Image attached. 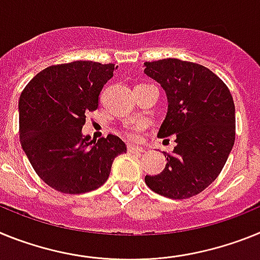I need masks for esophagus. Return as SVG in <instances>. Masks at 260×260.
<instances>
[{
  "instance_id": "1",
  "label": "esophagus",
  "mask_w": 260,
  "mask_h": 260,
  "mask_svg": "<svg viewBox=\"0 0 260 260\" xmlns=\"http://www.w3.org/2000/svg\"><path fill=\"white\" fill-rule=\"evenodd\" d=\"M128 152L129 153H144V149L140 148V146L128 145Z\"/></svg>"
}]
</instances>
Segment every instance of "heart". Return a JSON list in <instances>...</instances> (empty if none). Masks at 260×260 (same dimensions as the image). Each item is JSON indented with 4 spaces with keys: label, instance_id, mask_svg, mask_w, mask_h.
I'll list each match as a JSON object with an SVG mask.
<instances>
[{
    "label": "heart",
    "instance_id": "obj_1",
    "mask_svg": "<svg viewBox=\"0 0 260 260\" xmlns=\"http://www.w3.org/2000/svg\"><path fill=\"white\" fill-rule=\"evenodd\" d=\"M145 128V123L143 121H139V123H127L124 124L123 128H121V132L128 140H132V141H136L140 139V133L141 131Z\"/></svg>",
    "mask_w": 260,
    "mask_h": 260
}]
</instances>
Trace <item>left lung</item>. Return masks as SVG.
<instances>
[{
	"label": "left lung",
	"mask_w": 260,
	"mask_h": 260,
	"mask_svg": "<svg viewBox=\"0 0 260 260\" xmlns=\"http://www.w3.org/2000/svg\"><path fill=\"white\" fill-rule=\"evenodd\" d=\"M145 74L166 91L168 115L158 136L175 137L173 153L149 188L170 199L204 191L225 166L236 140V108L230 90L208 68L178 58L145 62Z\"/></svg>",
	"instance_id": "obj_1"
}]
</instances>
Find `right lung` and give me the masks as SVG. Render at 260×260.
I'll return each mask as SVG.
<instances>
[{
	"label": "right lung",
	"instance_id": "add662e5",
	"mask_svg": "<svg viewBox=\"0 0 260 260\" xmlns=\"http://www.w3.org/2000/svg\"><path fill=\"white\" fill-rule=\"evenodd\" d=\"M115 64L73 61L52 65L27 83L19 98V139L34 170L62 193H85L108 179L115 157L127 146L115 135L82 136L86 115Z\"/></svg>",
	"mask_w": 260,
	"mask_h": 260
}]
</instances>
